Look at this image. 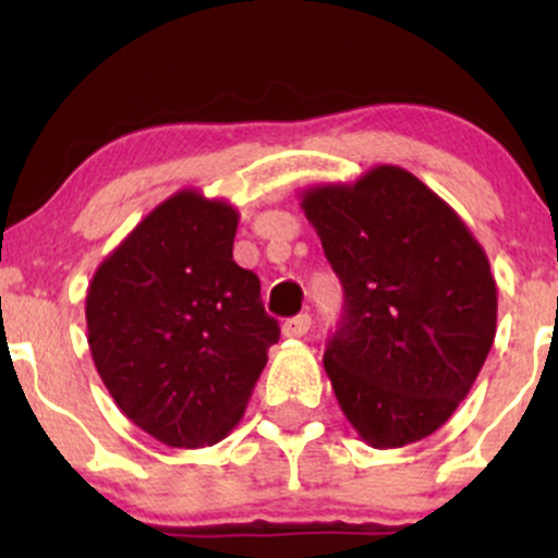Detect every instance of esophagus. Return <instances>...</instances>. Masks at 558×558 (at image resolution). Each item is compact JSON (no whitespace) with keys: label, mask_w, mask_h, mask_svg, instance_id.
<instances>
[{"label":"esophagus","mask_w":558,"mask_h":558,"mask_svg":"<svg viewBox=\"0 0 558 558\" xmlns=\"http://www.w3.org/2000/svg\"><path fill=\"white\" fill-rule=\"evenodd\" d=\"M310 328H312V317L304 312V315H296V317L286 319V323H283V336L286 338H301V336H306V332H310Z\"/></svg>","instance_id":"34e87169"}]
</instances>
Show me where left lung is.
Instances as JSON below:
<instances>
[{
    "instance_id": "obj_1",
    "label": "left lung",
    "mask_w": 558,
    "mask_h": 558,
    "mask_svg": "<svg viewBox=\"0 0 558 558\" xmlns=\"http://www.w3.org/2000/svg\"><path fill=\"white\" fill-rule=\"evenodd\" d=\"M301 209L345 293L325 349L345 420L373 448L427 438L470 393L496 338L498 291L483 246L396 165L312 185Z\"/></svg>"
}]
</instances>
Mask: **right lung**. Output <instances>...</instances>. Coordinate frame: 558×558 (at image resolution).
<instances>
[{
    "label": "right lung",
    "instance_id": "1",
    "mask_svg": "<svg viewBox=\"0 0 558 558\" xmlns=\"http://www.w3.org/2000/svg\"><path fill=\"white\" fill-rule=\"evenodd\" d=\"M239 213L183 189L96 267L86 328L96 373L133 425L172 448L239 425L280 328L233 262Z\"/></svg>",
    "mask_w": 558,
    "mask_h": 558
}]
</instances>
